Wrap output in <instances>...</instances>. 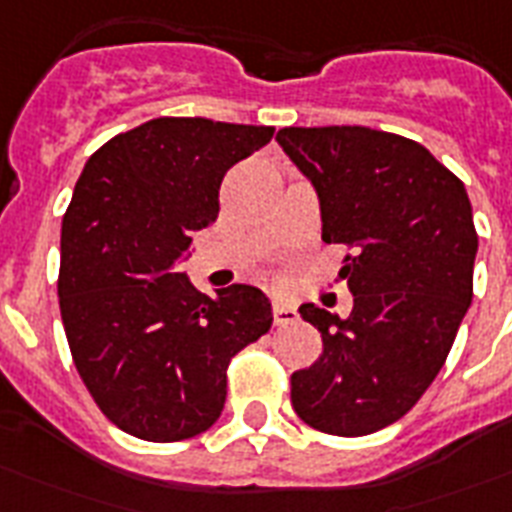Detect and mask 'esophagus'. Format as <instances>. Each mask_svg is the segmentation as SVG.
I'll list each match as a JSON object with an SVG mask.
<instances>
[{
	"label": "esophagus",
	"mask_w": 512,
	"mask_h": 512,
	"mask_svg": "<svg viewBox=\"0 0 512 512\" xmlns=\"http://www.w3.org/2000/svg\"><path fill=\"white\" fill-rule=\"evenodd\" d=\"M297 319H300V313H297L295 305L284 303V300H273V321H276V327L295 324Z\"/></svg>",
	"instance_id": "1"
}]
</instances>
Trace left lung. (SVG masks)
I'll return each instance as SVG.
<instances>
[{
    "mask_svg": "<svg viewBox=\"0 0 512 512\" xmlns=\"http://www.w3.org/2000/svg\"><path fill=\"white\" fill-rule=\"evenodd\" d=\"M316 188L321 239L353 311L303 305L319 361L292 374L297 417L329 436H366L401 420L441 372L473 300L478 236L465 185L428 148L369 127H287L276 135Z\"/></svg>",
    "mask_w": 512,
    "mask_h": 512,
    "instance_id": "obj_1",
    "label": "left lung"
}]
</instances>
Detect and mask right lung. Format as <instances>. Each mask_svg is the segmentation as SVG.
Returning a JSON list of instances; mask_svg holds the SVG:
<instances>
[{"label":"right lung","mask_w":512,"mask_h":512,"mask_svg":"<svg viewBox=\"0 0 512 512\" xmlns=\"http://www.w3.org/2000/svg\"><path fill=\"white\" fill-rule=\"evenodd\" d=\"M273 127L162 116L111 138L84 164L60 228V316L100 412L143 441L215 425L225 369L271 329V300L233 284L201 295L177 271L220 212L233 164Z\"/></svg>","instance_id":"right-lung-1"}]
</instances>
